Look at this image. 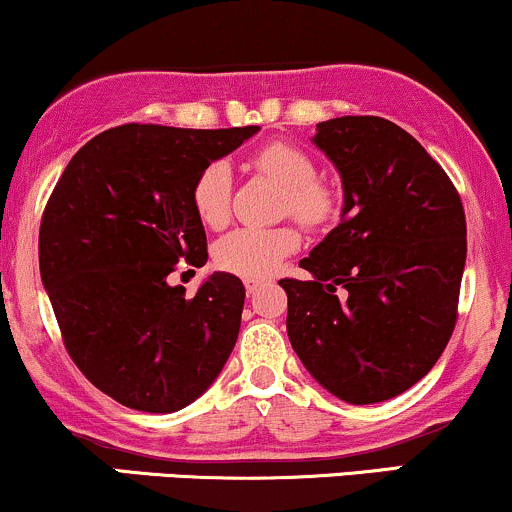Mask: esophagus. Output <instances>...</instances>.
<instances>
[{
	"label": "esophagus",
	"mask_w": 512,
	"mask_h": 512,
	"mask_svg": "<svg viewBox=\"0 0 512 512\" xmlns=\"http://www.w3.org/2000/svg\"><path fill=\"white\" fill-rule=\"evenodd\" d=\"M260 289H262V279H245V291H248L250 296H252V293L260 291Z\"/></svg>",
	"instance_id": "34e87169"
}]
</instances>
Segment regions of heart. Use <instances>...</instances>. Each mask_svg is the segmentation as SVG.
Segmentation results:
<instances>
[{
  "label": "heart",
  "instance_id": "heart-1",
  "mask_svg": "<svg viewBox=\"0 0 512 512\" xmlns=\"http://www.w3.org/2000/svg\"><path fill=\"white\" fill-rule=\"evenodd\" d=\"M260 173L284 187V214H291L305 228H320L337 211V195L325 180L317 178L313 156L289 142H269L250 158ZM192 209L209 228H221L231 214V170L223 161L209 163L192 185ZM298 231L293 226L257 228L243 226L216 240L214 262L223 272L248 279H262L298 250Z\"/></svg>",
  "mask_w": 512,
  "mask_h": 512
}]
</instances>
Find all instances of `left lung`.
I'll use <instances>...</instances> for the list:
<instances>
[{
  "label": "left lung",
  "mask_w": 512,
  "mask_h": 512,
  "mask_svg": "<svg viewBox=\"0 0 512 512\" xmlns=\"http://www.w3.org/2000/svg\"><path fill=\"white\" fill-rule=\"evenodd\" d=\"M313 142L344 185L342 223L281 279L293 351L349 404L402 395L436 366L467 260L462 199L436 158L375 115L320 122Z\"/></svg>",
  "instance_id": "1"
}]
</instances>
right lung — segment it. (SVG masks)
I'll return each instance as SVG.
<instances>
[{
	"label": "right lung",
	"instance_id": "obj_1",
	"mask_svg": "<svg viewBox=\"0 0 512 512\" xmlns=\"http://www.w3.org/2000/svg\"><path fill=\"white\" fill-rule=\"evenodd\" d=\"M257 129H105L76 151L45 204L40 276L64 349L129 409L187 407L236 346L243 281L214 272L185 298L168 276L178 264H207V233L192 209L197 175Z\"/></svg>",
	"mask_w": 512,
	"mask_h": 512
}]
</instances>
